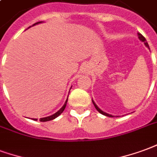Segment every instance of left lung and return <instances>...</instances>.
Instances as JSON below:
<instances>
[{
	"label": "left lung",
	"instance_id": "obj_1",
	"mask_svg": "<svg viewBox=\"0 0 157 157\" xmlns=\"http://www.w3.org/2000/svg\"><path fill=\"white\" fill-rule=\"evenodd\" d=\"M137 34H138V37H139V39L140 40V41H142V42H144V43H145V45H146V47H147V48H149V45H148V43H147V42H146V38H145V37H144V36H143L142 35L140 34V33H137ZM92 102H93V104H94V107H95L96 109H97V110H98V111H99V113H100V114H102V115H105V116H109V117H114L113 115H109V114H107V113H105V112H104V111H103V110H101V109H99V107H98V106L96 105L95 103L94 102L93 100H92Z\"/></svg>",
	"mask_w": 157,
	"mask_h": 157
}]
</instances>
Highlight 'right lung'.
<instances>
[{
	"label": "right lung",
	"instance_id": "obj_1",
	"mask_svg": "<svg viewBox=\"0 0 157 157\" xmlns=\"http://www.w3.org/2000/svg\"><path fill=\"white\" fill-rule=\"evenodd\" d=\"M41 22H42V21H38V22H36V23L33 24V26H34V25H36V24H38V23H41ZM67 100L65 101L63 106V107H62V108L60 109H59L58 112H56L55 114H53L52 115H50V116H48V117L41 118V119H40V121H42V122H46V121H52V120H54L55 118H57L58 116H59V115H61L62 113L63 112V110H64L65 107H66V105H67ZM33 121H37V119H33Z\"/></svg>",
	"mask_w": 157,
	"mask_h": 157
}]
</instances>
